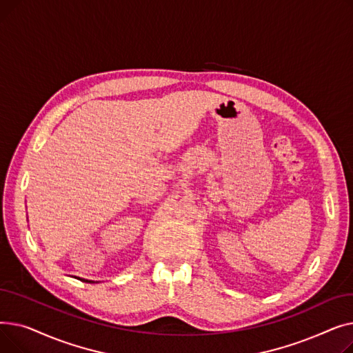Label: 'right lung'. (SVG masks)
Returning <instances> with one entry per match:
<instances>
[{
  "instance_id": "1",
  "label": "right lung",
  "mask_w": 353,
  "mask_h": 353,
  "mask_svg": "<svg viewBox=\"0 0 353 353\" xmlns=\"http://www.w3.org/2000/svg\"><path fill=\"white\" fill-rule=\"evenodd\" d=\"M77 277V276H76ZM77 279L79 281H81V282H87V283H94V282H92V281H87V279H83V277H77Z\"/></svg>"
}]
</instances>
